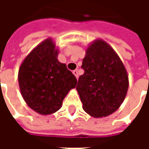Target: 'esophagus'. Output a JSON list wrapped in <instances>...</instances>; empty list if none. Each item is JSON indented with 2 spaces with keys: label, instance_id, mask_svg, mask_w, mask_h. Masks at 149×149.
Listing matches in <instances>:
<instances>
[{
  "label": "esophagus",
  "instance_id": "1",
  "mask_svg": "<svg viewBox=\"0 0 149 149\" xmlns=\"http://www.w3.org/2000/svg\"><path fill=\"white\" fill-rule=\"evenodd\" d=\"M72 73L75 75V77H77V79H78V77H79V76H78V72L77 70H74V71L72 72Z\"/></svg>",
  "mask_w": 149,
  "mask_h": 149
}]
</instances>
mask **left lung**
Returning a JSON list of instances; mask_svg holds the SVG:
<instances>
[{
    "label": "left lung",
    "mask_w": 149,
    "mask_h": 149,
    "mask_svg": "<svg viewBox=\"0 0 149 149\" xmlns=\"http://www.w3.org/2000/svg\"><path fill=\"white\" fill-rule=\"evenodd\" d=\"M77 90L83 109L95 118L115 112L128 92V76L123 62L112 47L102 39L88 45Z\"/></svg>",
    "instance_id": "obj_1"
}]
</instances>
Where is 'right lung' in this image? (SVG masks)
<instances>
[{
    "label": "right lung",
    "mask_w": 149,
    "mask_h": 149,
    "mask_svg": "<svg viewBox=\"0 0 149 149\" xmlns=\"http://www.w3.org/2000/svg\"><path fill=\"white\" fill-rule=\"evenodd\" d=\"M58 47L49 37L31 51L21 63L18 83L21 96L30 109L47 116L58 111L77 81L65 64L59 61Z\"/></svg>",
    "instance_id": "obj_1"
}]
</instances>
